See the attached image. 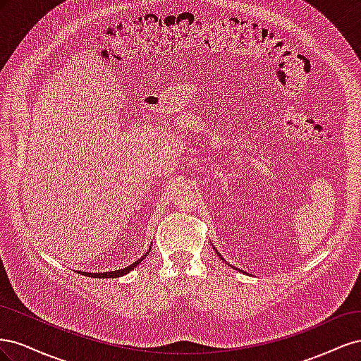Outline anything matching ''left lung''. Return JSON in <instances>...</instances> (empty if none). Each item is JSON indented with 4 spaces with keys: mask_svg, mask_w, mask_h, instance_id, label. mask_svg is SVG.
<instances>
[{
    "mask_svg": "<svg viewBox=\"0 0 361 361\" xmlns=\"http://www.w3.org/2000/svg\"><path fill=\"white\" fill-rule=\"evenodd\" d=\"M216 255H218V256H220V253H218V251H216ZM221 259H223V257H221ZM223 260H224V259H223Z\"/></svg>",
    "mask_w": 361,
    "mask_h": 361,
    "instance_id": "obj_1",
    "label": "left lung"
}]
</instances>
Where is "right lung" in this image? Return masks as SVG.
Segmentation results:
<instances>
[{
	"mask_svg": "<svg viewBox=\"0 0 361 361\" xmlns=\"http://www.w3.org/2000/svg\"><path fill=\"white\" fill-rule=\"evenodd\" d=\"M149 251H150V248H149ZM149 251H146V255L141 257V259H138V260H135L133 265H129V267H126V268H123V269H117V271H110V272H81V274H85V276H89V277H94V279H116V277H122V276H125V274H128L129 271H133L141 260H143L146 256H147V253Z\"/></svg>",
	"mask_w": 361,
	"mask_h": 361,
	"instance_id": "obj_1",
	"label": "right lung"
}]
</instances>
